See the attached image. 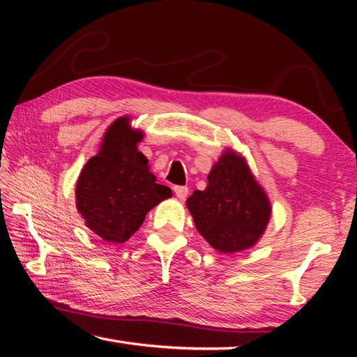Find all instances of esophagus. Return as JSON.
<instances>
[{
    "mask_svg": "<svg viewBox=\"0 0 357 357\" xmlns=\"http://www.w3.org/2000/svg\"><path fill=\"white\" fill-rule=\"evenodd\" d=\"M173 190H174V193H176V197L179 198V200H185L187 195H189V189H187L185 185H176Z\"/></svg>",
    "mask_w": 357,
    "mask_h": 357,
    "instance_id": "esophagus-1",
    "label": "esophagus"
}]
</instances>
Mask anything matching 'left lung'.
Wrapping results in <instances>:
<instances>
[{
    "mask_svg": "<svg viewBox=\"0 0 357 357\" xmlns=\"http://www.w3.org/2000/svg\"><path fill=\"white\" fill-rule=\"evenodd\" d=\"M198 233L220 253L250 249L271 219V203L244 157L227 149L208 174L204 190L187 198Z\"/></svg>",
    "mask_w": 357,
    "mask_h": 357,
    "instance_id": "1",
    "label": "left lung"
}]
</instances>
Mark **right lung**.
Wrapping results in <instances>:
<instances>
[{
	"label": "right lung",
	"mask_w": 357,
	"mask_h": 357,
	"mask_svg": "<svg viewBox=\"0 0 357 357\" xmlns=\"http://www.w3.org/2000/svg\"><path fill=\"white\" fill-rule=\"evenodd\" d=\"M143 132L119 118L107 129L99 153L83 167L75 185L77 209L89 229L107 243H126L172 189L155 184L137 144Z\"/></svg>",
	"instance_id": "right-lung-1"
}]
</instances>
